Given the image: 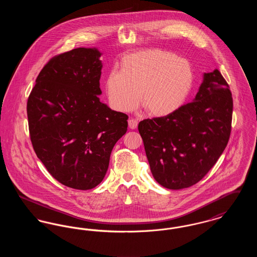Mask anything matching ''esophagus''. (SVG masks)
I'll use <instances>...</instances> for the list:
<instances>
[{"label":"esophagus","mask_w":257,"mask_h":257,"mask_svg":"<svg viewBox=\"0 0 257 257\" xmlns=\"http://www.w3.org/2000/svg\"><path fill=\"white\" fill-rule=\"evenodd\" d=\"M128 125H129V127H130L131 129H136L137 126H138V120L135 119V118H130V119L128 120Z\"/></svg>","instance_id":"obj_1"}]
</instances>
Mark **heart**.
Segmentation results:
<instances>
[{
    "mask_svg": "<svg viewBox=\"0 0 257 257\" xmlns=\"http://www.w3.org/2000/svg\"><path fill=\"white\" fill-rule=\"evenodd\" d=\"M194 82L190 63L162 50L124 56L118 71L105 80L106 93L116 110L129 112L140 104L152 116H166L183 105Z\"/></svg>",
    "mask_w": 257,
    "mask_h": 257,
    "instance_id": "b5f03b06",
    "label": "heart"
}]
</instances>
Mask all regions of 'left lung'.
Here are the masks:
<instances>
[{
    "instance_id": "1",
    "label": "left lung",
    "mask_w": 257,
    "mask_h": 257,
    "mask_svg": "<svg viewBox=\"0 0 257 257\" xmlns=\"http://www.w3.org/2000/svg\"><path fill=\"white\" fill-rule=\"evenodd\" d=\"M229 86L218 69L204 73L193 102L138 129L155 180L180 190L200 181L227 146L232 121Z\"/></svg>"
}]
</instances>
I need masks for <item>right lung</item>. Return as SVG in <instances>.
I'll return each instance as SVG.
<instances>
[{
    "label": "right lung",
    "mask_w": 257,
    "mask_h": 257,
    "mask_svg": "<svg viewBox=\"0 0 257 257\" xmlns=\"http://www.w3.org/2000/svg\"><path fill=\"white\" fill-rule=\"evenodd\" d=\"M101 53L76 48L52 58L27 103L34 150L50 174L76 190L101 183L128 115L100 101Z\"/></svg>",
    "instance_id": "obj_1"
}]
</instances>
